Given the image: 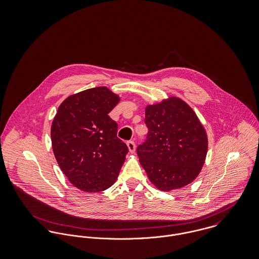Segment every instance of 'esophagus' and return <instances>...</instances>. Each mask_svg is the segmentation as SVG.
Segmentation results:
<instances>
[{"label":"esophagus","mask_w":259,"mask_h":259,"mask_svg":"<svg viewBox=\"0 0 259 259\" xmlns=\"http://www.w3.org/2000/svg\"><path fill=\"white\" fill-rule=\"evenodd\" d=\"M126 146H127V148H128L130 152L134 153V152L136 151V143H135L134 141H128V142L126 143Z\"/></svg>","instance_id":"34e87169"}]
</instances>
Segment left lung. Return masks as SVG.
<instances>
[{"label":"left lung","instance_id":"obj_1","mask_svg":"<svg viewBox=\"0 0 259 259\" xmlns=\"http://www.w3.org/2000/svg\"><path fill=\"white\" fill-rule=\"evenodd\" d=\"M147 140L137 148L142 166L158 189L169 191L192 183L207 153V136L197 115L171 97L146 108Z\"/></svg>","mask_w":259,"mask_h":259}]
</instances>
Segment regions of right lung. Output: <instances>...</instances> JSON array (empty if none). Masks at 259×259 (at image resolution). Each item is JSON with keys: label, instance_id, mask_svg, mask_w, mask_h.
I'll return each instance as SVG.
<instances>
[{"label": "right lung", "instance_id": "obj_1", "mask_svg": "<svg viewBox=\"0 0 259 259\" xmlns=\"http://www.w3.org/2000/svg\"><path fill=\"white\" fill-rule=\"evenodd\" d=\"M119 97L106 87L82 91L59 107L51 127L52 146L72 185L98 192L114 184L128 151L109 115Z\"/></svg>", "mask_w": 259, "mask_h": 259}]
</instances>
